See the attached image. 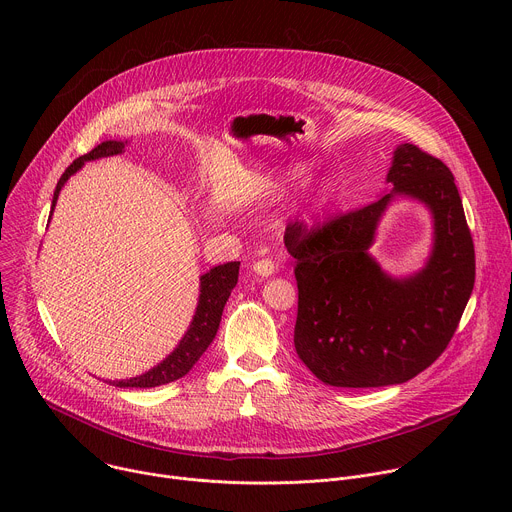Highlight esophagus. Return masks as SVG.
Segmentation results:
<instances>
[{
	"mask_svg": "<svg viewBox=\"0 0 512 512\" xmlns=\"http://www.w3.org/2000/svg\"><path fill=\"white\" fill-rule=\"evenodd\" d=\"M253 271L259 275V277H271L275 273V265L271 259H261V261H255L253 263Z\"/></svg>",
	"mask_w": 512,
	"mask_h": 512,
	"instance_id": "1",
	"label": "esophagus"
}]
</instances>
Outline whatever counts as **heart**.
I'll list each match as a JSON object with an SVG mask.
<instances>
[{"label": "heart", "mask_w": 512, "mask_h": 512, "mask_svg": "<svg viewBox=\"0 0 512 512\" xmlns=\"http://www.w3.org/2000/svg\"><path fill=\"white\" fill-rule=\"evenodd\" d=\"M291 178L298 180V182H304L310 178L312 174V166L310 164H296L294 168L289 170ZM334 200V186L332 182H322L308 198V204H306V214L308 218H314L318 214H322Z\"/></svg>", "instance_id": "obj_1"}]
</instances>
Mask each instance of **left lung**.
Listing matches in <instances>:
<instances>
[{"label":"left lung","mask_w":512,"mask_h":512,"mask_svg":"<svg viewBox=\"0 0 512 512\" xmlns=\"http://www.w3.org/2000/svg\"><path fill=\"white\" fill-rule=\"evenodd\" d=\"M373 204L320 231L296 227V352L332 387L401 385L425 371L452 340L474 289V243L462 198L444 162L399 143ZM399 197L432 214V249L413 274L393 276L370 255L388 206Z\"/></svg>","instance_id":"obj_1"}]
</instances>
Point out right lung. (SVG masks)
<instances>
[{"label": "right lung", "mask_w": 512, "mask_h": 512, "mask_svg": "<svg viewBox=\"0 0 512 512\" xmlns=\"http://www.w3.org/2000/svg\"><path fill=\"white\" fill-rule=\"evenodd\" d=\"M127 145V139H107L103 143H99L97 148L81 158H77L72 162L64 174L60 176L54 196H52V208H50V218L58 200L60 190L64 188V184L68 182L70 176H75L87 162L93 160H101V158H109V156H117L123 152V148ZM48 218V223H50ZM239 261H231L225 265H216L210 271H206L204 275H200V294H198V304L192 316V322L188 326V330L184 332L182 340L176 344V348L164 358L160 360L156 367H152L150 371H145L137 377L131 379H119V381H109L115 387H131V389H150V387H160L172 381L182 379L186 373L192 371L194 364L200 360V356L206 352V348L210 346V342L216 336L218 324H221V316L225 310V304L231 296L233 287L237 285L239 279Z\"/></svg>", "instance_id": "add662e5"}]
</instances>
